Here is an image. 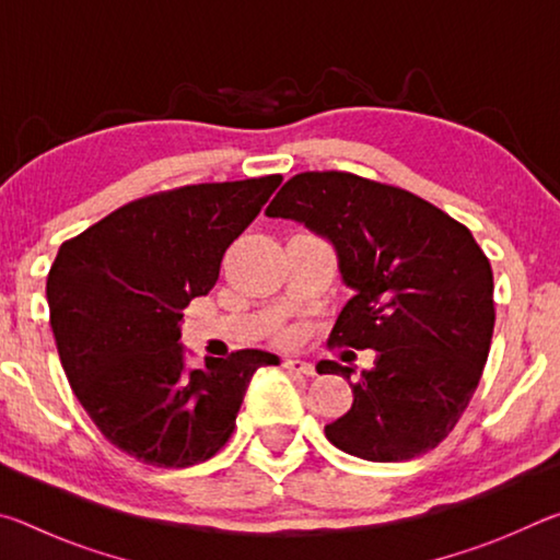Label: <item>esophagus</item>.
I'll use <instances>...</instances> for the list:
<instances>
[{"mask_svg": "<svg viewBox=\"0 0 560 560\" xmlns=\"http://www.w3.org/2000/svg\"><path fill=\"white\" fill-rule=\"evenodd\" d=\"M283 368L291 373H299V375H314V365L306 363V360H299V358H287L283 360Z\"/></svg>", "mask_w": 560, "mask_h": 560, "instance_id": "1", "label": "esophagus"}]
</instances>
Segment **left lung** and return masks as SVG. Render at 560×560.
<instances>
[{"mask_svg":"<svg viewBox=\"0 0 560 560\" xmlns=\"http://www.w3.org/2000/svg\"><path fill=\"white\" fill-rule=\"evenodd\" d=\"M267 217L334 244L353 299L328 343L375 350L353 383V368L316 365L353 390L350 410L326 424L328 442L368 462L438 447L467 410L494 334V273L471 232L407 189L336 170L291 177Z\"/></svg>","mask_w":560,"mask_h":560,"instance_id":"1","label":"left lung"}]
</instances>
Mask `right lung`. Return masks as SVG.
Returning <instances> with one entry per match:
<instances>
[{"mask_svg":"<svg viewBox=\"0 0 560 560\" xmlns=\"http://www.w3.org/2000/svg\"><path fill=\"white\" fill-rule=\"evenodd\" d=\"M281 175L187 185L128 202L63 242L46 279L71 390L103 438L153 467L207 462L234 430L267 350L185 365L183 311L205 296Z\"/></svg>","mask_w":560,"mask_h":560,"instance_id":"1","label":"right lung"}]
</instances>
